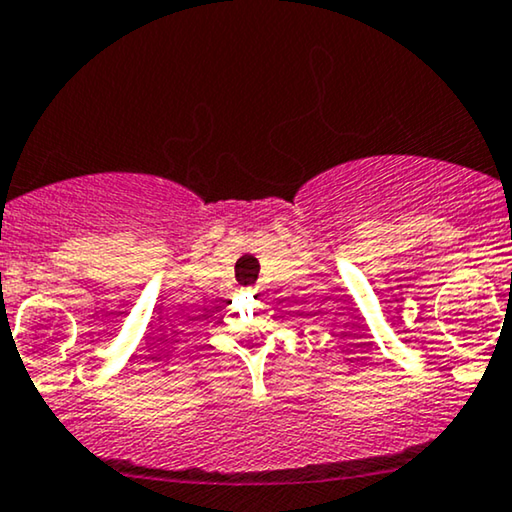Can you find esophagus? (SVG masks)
Listing matches in <instances>:
<instances>
[{
  "label": "esophagus",
  "mask_w": 512,
  "mask_h": 512,
  "mask_svg": "<svg viewBox=\"0 0 512 512\" xmlns=\"http://www.w3.org/2000/svg\"><path fill=\"white\" fill-rule=\"evenodd\" d=\"M248 290H250V292H257V287H248Z\"/></svg>",
  "instance_id": "34e87169"
}]
</instances>
